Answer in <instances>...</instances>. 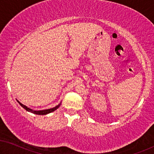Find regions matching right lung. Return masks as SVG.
<instances>
[{"mask_svg":"<svg viewBox=\"0 0 154 154\" xmlns=\"http://www.w3.org/2000/svg\"><path fill=\"white\" fill-rule=\"evenodd\" d=\"M17 102L19 103V104L21 106L23 109H25L26 110V111H29V112H31V113H32L34 114H36V115H46V114H48L50 113H51V112H53L55 110L58 109V108L61 106V104H59V105H57V106H55L54 108H52V109H45V110H42V111H33V110H32L31 109H29V108L27 107L26 106H25V105H23V104H21V103L18 102V101H17Z\"/></svg>","mask_w":154,"mask_h":154,"instance_id":"obj_1","label":"right lung"}]
</instances>
